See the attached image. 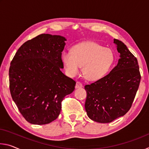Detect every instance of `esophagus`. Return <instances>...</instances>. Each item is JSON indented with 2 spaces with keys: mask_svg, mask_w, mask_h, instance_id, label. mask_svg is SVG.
I'll use <instances>...</instances> for the list:
<instances>
[{
  "mask_svg": "<svg viewBox=\"0 0 149 149\" xmlns=\"http://www.w3.org/2000/svg\"><path fill=\"white\" fill-rule=\"evenodd\" d=\"M83 87V85L81 82L77 81L76 85H75V89H78V88H81Z\"/></svg>",
  "mask_w": 149,
  "mask_h": 149,
  "instance_id": "obj_1",
  "label": "esophagus"
}]
</instances>
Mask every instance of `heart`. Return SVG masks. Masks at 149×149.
<instances>
[{"label":"heart","mask_w":149,"mask_h":149,"mask_svg":"<svg viewBox=\"0 0 149 149\" xmlns=\"http://www.w3.org/2000/svg\"><path fill=\"white\" fill-rule=\"evenodd\" d=\"M62 58L69 75H77L81 66H84L85 77L90 81H97L109 71L114 62L115 54L109 48L95 42L86 41L75 45L72 52L65 51Z\"/></svg>","instance_id":"1"}]
</instances>
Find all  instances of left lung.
<instances>
[{
	"mask_svg": "<svg viewBox=\"0 0 149 149\" xmlns=\"http://www.w3.org/2000/svg\"><path fill=\"white\" fill-rule=\"evenodd\" d=\"M114 43L120 54L116 66L104 77L85 86L87 114L99 123H110L129 111L141 81L137 58L123 42L114 39Z\"/></svg>",
	"mask_w": 149,
	"mask_h": 149,
	"instance_id": "8db88e82",
	"label": "left lung"
}]
</instances>
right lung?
<instances>
[{
    "label": "right lung",
    "instance_id": "right-lung-1",
    "mask_svg": "<svg viewBox=\"0 0 149 149\" xmlns=\"http://www.w3.org/2000/svg\"><path fill=\"white\" fill-rule=\"evenodd\" d=\"M65 41L60 35H39L24 42L10 63L12 98L32 124H47L56 120L62 100L75 89V81L61 71Z\"/></svg>",
    "mask_w": 149,
    "mask_h": 149
}]
</instances>
